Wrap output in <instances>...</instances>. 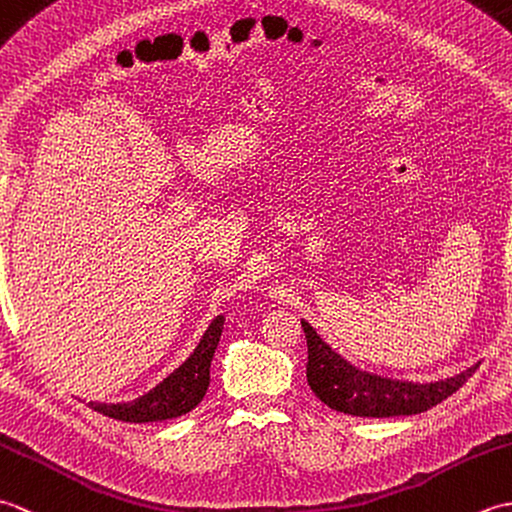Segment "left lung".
Masks as SVG:
<instances>
[{"mask_svg":"<svg viewBox=\"0 0 512 512\" xmlns=\"http://www.w3.org/2000/svg\"><path fill=\"white\" fill-rule=\"evenodd\" d=\"M308 343V385L321 402L347 416H411L440 405L473 376L477 365L438 383H409L363 372L325 343L308 321H301Z\"/></svg>","mask_w":512,"mask_h":512,"instance_id":"8db88e82","label":"left lung"}]
</instances>
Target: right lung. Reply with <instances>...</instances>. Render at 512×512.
<instances>
[{
    "mask_svg": "<svg viewBox=\"0 0 512 512\" xmlns=\"http://www.w3.org/2000/svg\"><path fill=\"white\" fill-rule=\"evenodd\" d=\"M224 328V317H215L193 354L184 361L176 372L169 374L160 385H156L145 396L132 402H90L94 411L107 418L123 422H158L178 418L200 405L206 389L211 383V361L215 347L220 343Z\"/></svg>",
    "mask_w": 512,
    "mask_h": 512,
    "instance_id": "right-lung-1",
    "label": "right lung"
}]
</instances>
